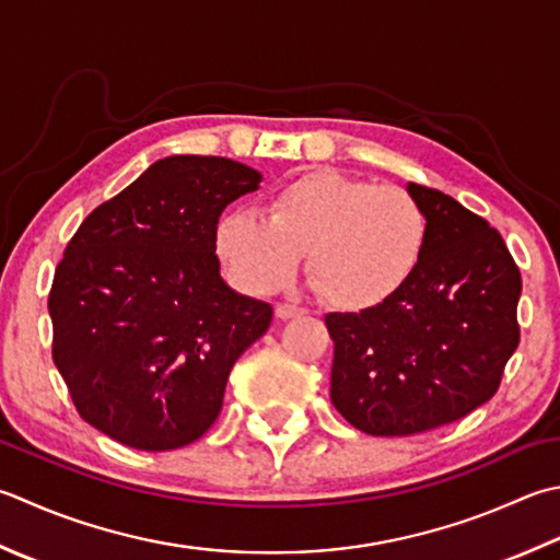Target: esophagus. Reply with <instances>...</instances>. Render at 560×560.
I'll return each mask as SVG.
<instances>
[{
	"mask_svg": "<svg viewBox=\"0 0 560 560\" xmlns=\"http://www.w3.org/2000/svg\"><path fill=\"white\" fill-rule=\"evenodd\" d=\"M305 311L299 308V305H291V303H279L277 305V317H281V320H289V317H295V315H303Z\"/></svg>",
	"mask_w": 560,
	"mask_h": 560,
	"instance_id": "esophagus-1",
	"label": "esophagus"
}]
</instances>
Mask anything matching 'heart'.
<instances>
[{
	"label": "heart",
	"mask_w": 560,
	"mask_h": 560,
	"mask_svg": "<svg viewBox=\"0 0 560 560\" xmlns=\"http://www.w3.org/2000/svg\"><path fill=\"white\" fill-rule=\"evenodd\" d=\"M427 245L430 218L408 189L332 170L279 186L267 218L233 208L215 225V252L235 287L281 289L308 249L315 289L347 313L398 299L420 271Z\"/></svg>",
	"instance_id": "heart-1"
}]
</instances>
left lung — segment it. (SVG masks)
Returning a JSON list of instances; mask_svg holds the SVG:
<instances>
[{
    "label": "left lung",
    "mask_w": 560,
    "mask_h": 560,
    "mask_svg": "<svg viewBox=\"0 0 560 560\" xmlns=\"http://www.w3.org/2000/svg\"><path fill=\"white\" fill-rule=\"evenodd\" d=\"M430 218L420 271L398 299L330 313V398L357 430L410 436L456 422L500 388L520 345L522 273L486 218L452 196L408 184Z\"/></svg>",
    "instance_id": "8db88e82"
}]
</instances>
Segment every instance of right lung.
I'll return each instance as SVG.
<instances>
[{"label":"right lung","mask_w":560,"mask_h":560,"mask_svg":"<svg viewBox=\"0 0 560 560\" xmlns=\"http://www.w3.org/2000/svg\"><path fill=\"white\" fill-rule=\"evenodd\" d=\"M259 179L228 158H164L77 228L48 293L52 361L98 432L170 452L211 430L273 313L228 289L215 255L223 208Z\"/></svg>","instance_id":"right-lung-1"}]
</instances>
